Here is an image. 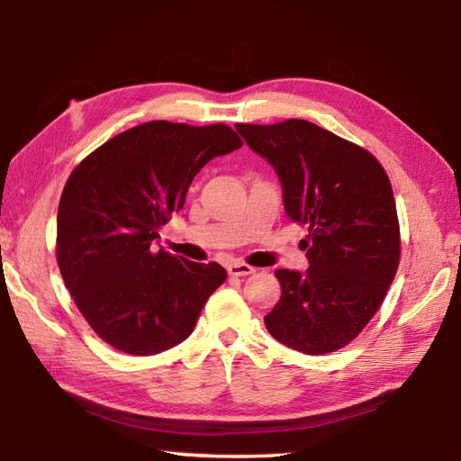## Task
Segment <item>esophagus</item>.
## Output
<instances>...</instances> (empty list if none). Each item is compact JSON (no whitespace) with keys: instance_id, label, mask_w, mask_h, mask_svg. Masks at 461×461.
Masks as SVG:
<instances>
[{"instance_id":"esophagus-1","label":"esophagus","mask_w":461,"mask_h":461,"mask_svg":"<svg viewBox=\"0 0 461 461\" xmlns=\"http://www.w3.org/2000/svg\"><path fill=\"white\" fill-rule=\"evenodd\" d=\"M228 273L233 277H246V276H251V273H256V267H251L248 263H241V261H233L228 266Z\"/></svg>"}]
</instances>
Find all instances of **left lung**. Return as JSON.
<instances>
[{
    "instance_id": "obj_1",
    "label": "left lung",
    "mask_w": 461,
    "mask_h": 461,
    "mask_svg": "<svg viewBox=\"0 0 461 461\" xmlns=\"http://www.w3.org/2000/svg\"><path fill=\"white\" fill-rule=\"evenodd\" d=\"M276 168L311 267L277 269L281 299L266 327L305 355L347 347L380 309L400 263V225L388 174L368 150L309 121L236 124Z\"/></svg>"
}]
</instances>
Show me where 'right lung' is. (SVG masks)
<instances>
[{
	"instance_id": "add662e5",
	"label": "right lung",
	"mask_w": 461,
	"mask_h": 461,
	"mask_svg": "<svg viewBox=\"0 0 461 461\" xmlns=\"http://www.w3.org/2000/svg\"><path fill=\"white\" fill-rule=\"evenodd\" d=\"M228 124L152 121L116 134L68 176L57 212V263L85 321L126 355L172 348L228 277L220 263L152 249L184 208L194 176L238 150Z\"/></svg>"
}]
</instances>
